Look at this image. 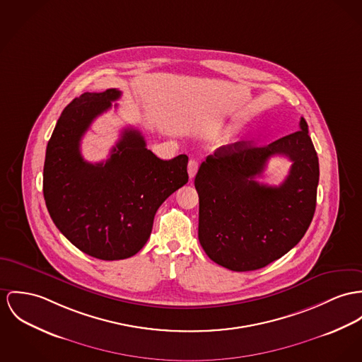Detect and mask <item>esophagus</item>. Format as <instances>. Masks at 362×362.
Returning <instances> with one entry per match:
<instances>
[{"label": "esophagus", "mask_w": 362, "mask_h": 362, "mask_svg": "<svg viewBox=\"0 0 362 362\" xmlns=\"http://www.w3.org/2000/svg\"><path fill=\"white\" fill-rule=\"evenodd\" d=\"M197 170H198V161L197 160H190L189 161V167H187V172H189L190 179H194Z\"/></svg>", "instance_id": "obj_1"}]
</instances>
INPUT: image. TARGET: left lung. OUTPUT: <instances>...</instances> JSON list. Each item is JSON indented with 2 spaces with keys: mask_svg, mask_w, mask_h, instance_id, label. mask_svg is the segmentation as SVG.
<instances>
[{
  "mask_svg": "<svg viewBox=\"0 0 362 362\" xmlns=\"http://www.w3.org/2000/svg\"><path fill=\"white\" fill-rule=\"evenodd\" d=\"M273 155L293 165L279 187L255 182ZM320 167L302 117L299 131L267 146L237 141L208 156L195 175L198 240L211 260L233 272L262 269L306 234L317 202Z\"/></svg>",
  "mask_w": 362,
  "mask_h": 362,
  "instance_id": "obj_1",
  "label": "left lung"
}]
</instances>
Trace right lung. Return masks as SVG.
I'll use <instances>...</instances> for the list:
<instances>
[{
  "label": "right lung",
  "instance_id": "1",
  "mask_svg": "<svg viewBox=\"0 0 362 362\" xmlns=\"http://www.w3.org/2000/svg\"><path fill=\"white\" fill-rule=\"evenodd\" d=\"M119 96L112 88L85 92L69 103L44 164V198L56 227L74 247L102 260L136 255L151 234L157 209L189 182L186 154L164 161L132 128L124 129L106 163L83 160V134Z\"/></svg>",
  "mask_w": 362,
  "mask_h": 362
}]
</instances>
